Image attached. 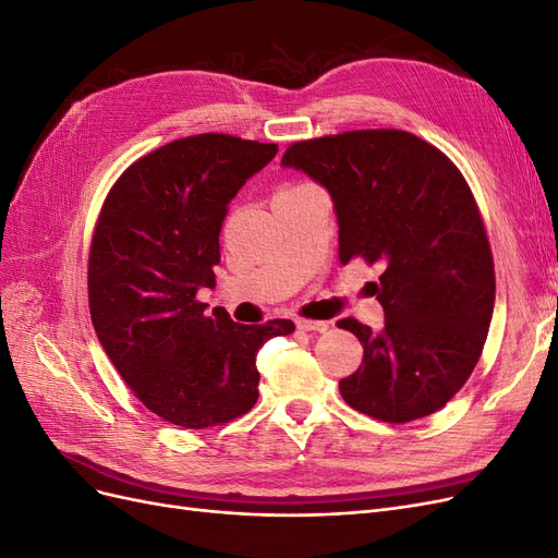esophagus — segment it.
<instances>
[{"instance_id": "1", "label": "esophagus", "mask_w": 558, "mask_h": 558, "mask_svg": "<svg viewBox=\"0 0 558 558\" xmlns=\"http://www.w3.org/2000/svg\"><path fill=\"white\" fill-rule=\"evenodd\" d=\"M298 330L302 332H326L330 326L326 324V320H307V318H300L298 320Z\"/></svg>"}]
</instances>
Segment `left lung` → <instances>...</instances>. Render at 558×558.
I'll return each mask as SVG.
<instances>
[{
	"instance_id": "1",
	"label": "left lung",
	"mask_w": 558,
	"mask_h": 558,
	"mask_svg": "<svg viewBox=\"0 0 558 558\" xmlns=\"http://www.w3.org/2000/svg\"><path fill=\"white\" fill-rule=\"evenodd\" d=\"M281 165L330 193L340 263L384 267V328L337 324L363 344L361 367L340 381L349 408L386 424L445 408L482 356L496 300L492 246L459 167L404 130L295 142Z\"/></svg>"
}]
</instances>
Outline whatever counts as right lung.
Wrapping results in <instances>:
<instances>
[{
  "label": "right lung",
  "mask_w": 558,
  "mask_h": 558,
  "mask_svg": "<svg viewBox=\"0 0 558 558\" xmlns=\"http://www.w3.org/2000/svg\"><path fill=\"white\" fill-rule=\"evenodd\" d=\"M277 144L195 134L132 162L99 211L90 258V318L118 375L146 408L183 428H209L258 400V349L293 320L234 324L205 314L230 199L277 156Z\"/></svg>",
  "instance_id": "right-lung-1"
}]
</instances>
